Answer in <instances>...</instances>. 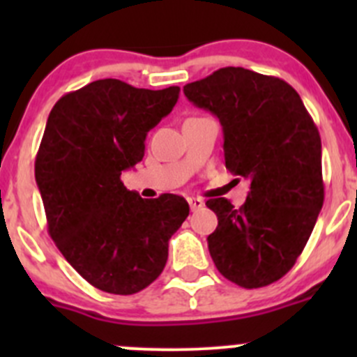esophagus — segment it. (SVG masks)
Returning <instances> with one entry per match:
<instances>
[{
  "label": "esophagus",
  "instance_id": "34e87169",
  "mask_svg": "<svg viewBox=\"0 0 357 357\" xmlns=\"http://www.w3.org/2000/svg\"><path fill=\"white\" fill-rule=\"evenodd\" d=\"M188 204H190V208H192V211H199V208L204 207V200L199 199V197H190Z\"/></svg>",
  "mask_w": 357,
  "mask_h": 357
}]
</instances>
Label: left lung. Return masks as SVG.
<instances>
[{
    "label": "left lung",
    "instance_id": "obj_1",
    "mask_svg": "<svg viewBox=\"0 0 357 357\" xmlns=\"http://www.w3.org/2000/svg\"><path fill=\"white\" fill-rule=\"evenodd\" d=\"M183 91L218 115L226 169L250 185L240 208L222 197L205 202L218 215L212 261L243 289L271 285L294 268L325 200L318 128L289 82L243 67L219 68Z\"/></svg>",
    "mask_w": 357,
    "mask_h": 357
}]
</instances>
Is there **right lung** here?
Returning a JSON list of instances; mask_svg holds the SVG:
<instances>
[{"mask_svg": "<svg viewBox=\"0 0 357 357\" xmlns=\"http://www.w3.org/2000/svg\"><path fill=\"white\" fill-rule=\"evenodd\" d=\"M178 96V86L152 91L100 79L63 95L50 112L34 164L48 233L98 290L132 295L155 282L169 240L188 218L183 197L146 200L121 181Z\"/></svg>", "mask_w": 357, "mask_h": 357, "instance_id": "obj_1", "label": "right lung"}]
</instances>
